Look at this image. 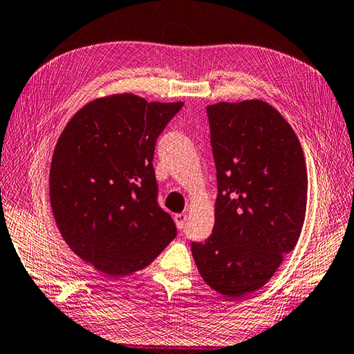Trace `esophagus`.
Listing matches in <instances>:
<instances>
[{"instance_id": "34e87169", "label": "esophagus", "mask_w": 354, "mask_h": 354, "mask_svg": "<svg viewBox=\"0 0 354 354\" xmlns=\"http://www.w3.org/2000/svg\"><path fill=\"white\" fill-rule=\"evenodd\" d=\"M176 221V225L180 231H183L186 228V222H187V214L186 213H178L174 216Z\"/></svg>"}]
</instances>
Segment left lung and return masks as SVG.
Instances as JSON below:
<instances>
[{
	"mask_svg": "<svg viewBox=\"0 0 354 354\" xmlns=\"http://www.w3.org/2000/svg\"><path fill=\"white\" fill-rule=\"evenodd\" d=\"M216 167L214 227L191 249L203 279L228 297L261 288L295 249L306 212L304 150L263 100L207 106Z\"/></svg>",
	"mask_w": 354,
	"mask_h": 354,
	"instance_id": "left-lung-1",
	"label": "left lung"
}]
</instances>
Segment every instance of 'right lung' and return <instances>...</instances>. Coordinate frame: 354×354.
<instances>
[{"label": "right lung", "mask_w": 354, "mask_h": 354, "mask_svg": "<svg viewBox=\"0 0 354 354\" xmlns=\"http://www.w3.org/2000/svg\"><path fill=\"white\" fill-rule=\"evenodd\" d=\"M182 102L117 94L90 102L58 138L50 207L72 251L109 278L147 267L177 234L158 201L156 142Z\"/></svg>", "instance_id": "obj_1"}]
</instances>
